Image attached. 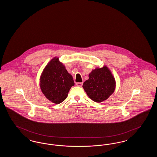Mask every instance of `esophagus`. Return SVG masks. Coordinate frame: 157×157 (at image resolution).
I'll use <instances>...</instances> for the list:
<instances>
[{"instance_id":"esophagus-1","label":"esophagus","mask_w":157,"mask_h":157,"mask_svg":"<svg viewBox=\"0 0 157 157\" xmlns=\"http://www.w3.org/2000/svg\"><path fill=\"white\" fill-rule=\"evenodd\" d=\"M76 85L78 86L82 87V85H83V83H82V82H77V83H76Z\"/></svg>"}]
</instances>
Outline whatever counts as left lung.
<instances>
[{
  "label": "left lung",
  "instance_id": "8db88e82",
  "mask_svg": "<svg viewBox=\"0 0 157 157\" xmlns=\"http://www.w3.org/2000/svg\"><path fill=\"white\" fill-rule=\"evenodd\" d=\"M115 79L106 66L92 70L89 74V79L82 86L90 98L98 103L109 97L115 90Z\"/></svg>",
  "mask_w": 157,
  "mask_h": 157
}]
</instances>
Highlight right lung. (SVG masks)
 Segmentation results:
<instances>
[{
  "mask_svg": "<svg viewBox=\"0 0 157 157\" xmlns=\"http://www.w3.org/2000/svg\"><path fill=\"white\" fill-rule=\"evenodd\" d=\"M75 85L72 76L58 58L55 57L46 65L40 77V88L45 97L54 104H59L67 97Z\"/></svg>",
  "mask_w": 157,
  "mask_h": 157,
  "instance_id": "right-lung-1",
  "label": "right lung"
}]
</instances>
